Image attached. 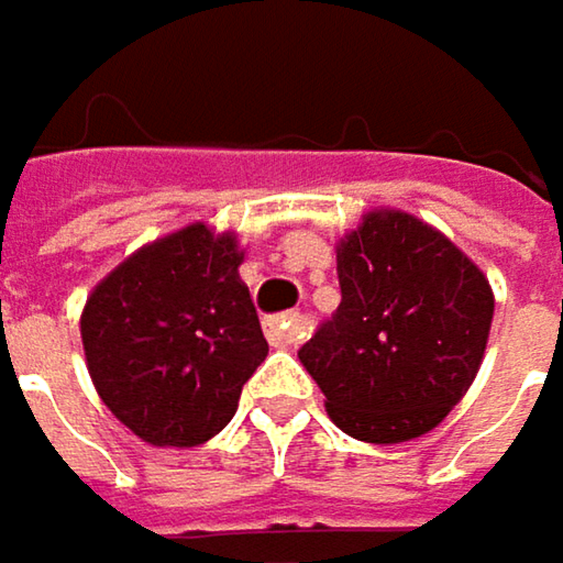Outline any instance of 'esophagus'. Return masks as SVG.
Here are the masks:
<instances>
[{
    "label": "esophagus",
    "instance_id": "34e87169",
    "mask_svg": "<svg viewBox=\"0 0 563 563\" xmlns=\"http://www.w3.org/2000/svg\"><path fill=\"white\" fill-rule=\"evenodd\" d=\"M265 336L275 349H295L303 340V317L301 313H285L278 320H268Z\"/></svg>",
    "mask_w": 563,
    "mask_h": 563
}]
</instances>
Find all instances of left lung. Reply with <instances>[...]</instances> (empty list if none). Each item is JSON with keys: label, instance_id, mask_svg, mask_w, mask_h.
<instances>
[{"label": "left lung", "instance_id": "8db88e82", "mask_svg": "<svg viewBox=\"0 0 563 563\" xmlns=\"http://www.w3.org/2000/svg\"><path fill=\"white\" fill-rule=\"evenodd\" d=\"M342 301L298 358L345 435L420 439L467 394L494 323L487 275L420 218L368 211L336 243Z\"/></svg>", "mask_w": 563, "mask_h": 563}]
</instances>
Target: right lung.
<instances>
[{
    "label": "right lung",
    "mask_w": 563,
    "mask_h": 563,
    "mask_svg": "<svg viewBox=\"0 0 563 563\" xmlns=\"http://www.w3.org/2000/svg\"><path fill=\"white\" fill-rule=\"evenodd\" d=\"M243 256L236 233L195 221L131 253L86 298L79 333L92 384L143 442H208L265 362Z\"/></svg>",
    "instance_id": "1"
}]
</instances>
